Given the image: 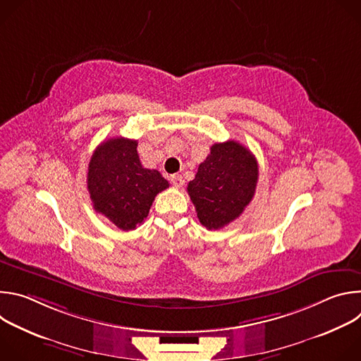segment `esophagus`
I'll use <instances>...</instances> for the list:
<instances>
[{
  "mask_svg": "<svg viewBox=\"0 0 361 361\" xmlns=\"http://www.w3.org/2000/svg\"><path fill=\"white\" fill-rule=\"evenodd\" d=\"M170 180H171V184H173L174 187H181V185L184 184V178H183L181 174H173V176L170 177Z\"/></svg>",
  "mask_w": 361,
  "mask_h": 361,
  "instance_id": "34e87169",
  "label": "esophagus"
}]
</instances>
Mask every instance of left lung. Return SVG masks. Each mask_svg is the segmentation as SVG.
Masks as SVG:
<instances>
[{
  "label": "left lung",
  "instance_id": "obj_1",
  "mask_svg": "<svg viewBox=\"0 0 361 361\" xmlns=\"http://www.w3.org/2000/svg\"><path fill=\"white\" fill-rule=\"evenodd\" d=\"M259 164L237 141L216 142L200 166L187 191L200 223L219 230L241 216L254 197Z\"/></svg>",
  "mask_w": 361,
  "mask_h": 361
}]
</instances>
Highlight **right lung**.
Returning a JSON list of instances; mask_svg holds the SVG:
<instances>
[{"label":"right lung","mask_w":361,"mask_h":361,"mask_svg":"<svg viewBox=\"0 0 361 361\" xmlns=\"http://www.w3.org/2000/svg\"><path fill=\"white\" fill-rule=\"evenodd\" d=\"M137 144L110 138L95 148L88 164L87 188L94 210L124 231L140 226L156 195L169 188L160 171L141 166Z\"/></svg>","instance_id":"obj_1"}]
</instances>
